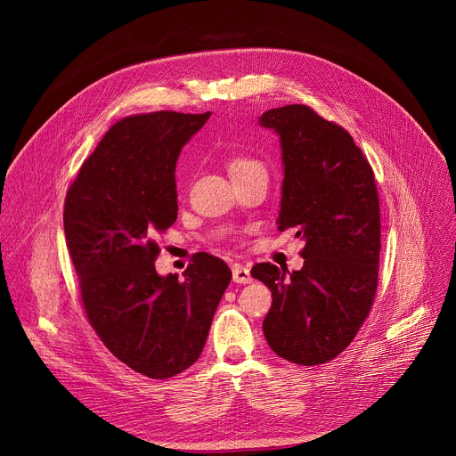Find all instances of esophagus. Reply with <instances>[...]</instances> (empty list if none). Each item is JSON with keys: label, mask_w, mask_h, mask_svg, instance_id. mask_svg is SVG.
Masks as SVG:
<instances>
[{"label": "esophagus", "mask_w": 456, "mask_h": 456, "mask_svg": "<svg viewBox=\"0 0 456 456\" xmlns=\"http://www.w3.org/2000/svg\"><path fill=\"white\" fill-rule=\"evenodd\" d=\"M232 281L240 282V284H249L253 281L249 268H246L242 265H232Z\"/></svg>", "instance_id": "esophagus-1"}]
</instances>
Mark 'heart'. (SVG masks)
I'll use <instances>...</instances> for the list:
<instances>
[{
    "label": "heart",
    "mask_w": 456,
    "mask_h": 456,
    "mask_svg": "<svg viewBox=\"0 0 456 456\" xmlns=\"http://www.w3.org/2000/svg\"><path fill=\"white\" fill-rule=\"evenodd\" d=\"M225 166H227L231 177L242 175L246 172L256 170V167H262V164L256 159L242 155V153H227L225 155Z\"/></svg>",
    "instance_id": "1"
}]
</instances>
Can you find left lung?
<instances>
[{
    "label": "left lung",
    "instance_id": "obj_1",
    "mask_svg": "<svg viewBox=\"0 0 456 456\" xmlns=\"http://www.w3.org/2000/svg\"><path fill=\"white\" fill-rule=\"evenodd\" d=\"M258 124L279 134L282 150L277 229H294L305 242L301 270L290 273L270 262L251 270L273 297L262 329L286 361L325 364L353 342L377 292L375 175L353 136L306 105L266 110Z\"/></svg>",
    "mask_w": 456,
    "mask_h": 456
}]
</instances>
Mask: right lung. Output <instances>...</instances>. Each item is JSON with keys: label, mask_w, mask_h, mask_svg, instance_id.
I'll use <instances>...</instances> for the list:
<instances>
[{"label": "right lung", "mask_w": 456, "mask_h": 456, "mask_svg": "<svg viewBox=\"0 0 456 456\" xmlns=\"http://www.w3.org/2000/svg\"><path fill=\"white\" fill-rule=\"evenodd\" d=\"M210 112L160 110L116 122L85 160L64 201L66 246L86 318L107 349L150 379L194 364L231 282L225 262L198 253L159 275L155 236L177 220L175 164Z\"/></svg>", "instance_id": "right-lung-1"}]
</instances>
